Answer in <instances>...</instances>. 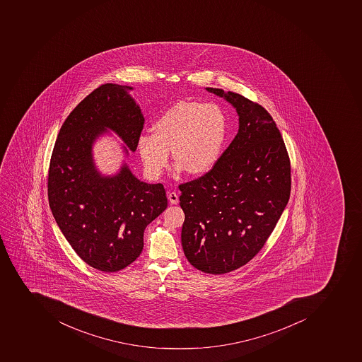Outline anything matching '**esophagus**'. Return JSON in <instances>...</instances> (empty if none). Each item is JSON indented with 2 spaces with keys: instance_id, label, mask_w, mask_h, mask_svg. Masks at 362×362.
<instances>
[{
  "instance_id": "1",
  "label": "esophagus",
  "mask_w": 362,
  "mask_h": 362,
  "mask_svg": "<svg viewBox=\"0 0 362 362\" xmlns=\"http://www.w3.org/2000/svg\"><path fill=\"white\" fill-rule=\"evenodd\" d=\"M168 199H169V202H170L171 204H178V201H180L178 194L175 193V192H170V193L168 194Z\"/></svg>"
}]
</instances>
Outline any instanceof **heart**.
Returning a JSON list of instances; mask_svg holds the SVG:
<instances>
[{"label": "heart", "instance_id": "1", "mask_svg": "<svg viewBox=\"0 0 362 362\" xmlns=\"http://www.w3.org/2000/svg\"><path fill=\"white\" fill-rule=\"evenodd\" d=\"M153 130L141 134L137 141L148 176H161L169 163V150L178 170L199 175L211 169L221 156L227 119L214 103L180 102L158 117Z\"/></svg>", "mask_w": 362, "mask_h": 362}]
</instances>
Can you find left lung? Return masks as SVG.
I'll use <instances>...</instances> for the list:
<instances>
[{
  "mask_svg": "<svg viewBox=\"0 0 362 362\" xmlns=\"http://www.w3.org/2000/svg\"><path fill=\"white\" fill-rule=\"evenodd\" d=\"M239 114V132L208 173L182 182L184 254L201 272L225 274L263 249L289 201L291 167L269 112L243 95L216 88Z\"/></svg>",
  "mask_w": 362,
  "mask_h": 362,
  "instance_id": "1",
  "label": "left lung"
}]
</instances>
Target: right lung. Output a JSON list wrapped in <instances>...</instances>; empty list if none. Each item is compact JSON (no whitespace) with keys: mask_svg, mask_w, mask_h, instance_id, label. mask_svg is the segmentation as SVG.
<instances>
[{"mask_svg":"<svg viewBox=\"0 0 362 362\" xmlns=\"http://www.w3.org/2000/svg\"><path fill=\"white\" fill-rule=\"evenodd\" d=\"M127 86L93 90L60 128L48 173L49 206L66 240L84 263L117 272L134 263L144 247V230L168 206L162 184L138 180L124 165L102 177L91 156L93 143L111 129L135 152L144 128Z\"/></svg>","mask_w":362,"mask_h":362,"instance_id":"1","label":"right lung"}]
</instances>
